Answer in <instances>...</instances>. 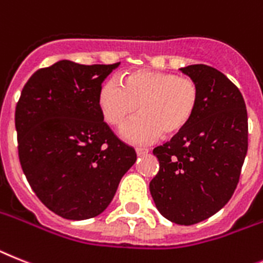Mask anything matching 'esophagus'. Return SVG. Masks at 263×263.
<instances>
[{
  "mask_svg": "<svg viewBox=\"0 0 263 263\" xmlns=\"http://www.w3.org/2000/svg\"><path fill=\"white\" fill-rule=\"evenodd\" d=\"M135 151H136V154H138V156H142V155H145V154H148V148H145V147H138Z\"/></svg>",
  "mask_w": 263,
  "mask_h": 263,
  "instance_id": "34e87169",
  "label": "esophagus"
}]
</instances>
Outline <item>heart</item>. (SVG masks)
<instances>
[{"label":"heart","mask_w":263,"mask_h":263,"mask_svg":"<svg viewBox=\"0 0 263 263\" xmlns=\"http://www.w3.org/2000/svg\"><path fill=\"white\" fill-rule=\"evenodd\" d=\"M199 87L187 76L160 70L139 69L119 83L105 81L99 89L101 116L111 127H121L139 112L135 120L121 131L125 140L145 144L159 136L183 131L199 104Z\"/></svg>","instance_id":"1"}]
</instances>
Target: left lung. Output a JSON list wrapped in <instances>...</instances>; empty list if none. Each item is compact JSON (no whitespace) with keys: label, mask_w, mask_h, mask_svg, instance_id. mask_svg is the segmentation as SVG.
<instances>
[{"label":"left lung","mask_w":263,"mask_h":263,"mask_svg":"<svg viewBox=\"0 0 263 263\" xmlns=\"http://www.w3.org/2000/svg\"><path fill=\"white\" fill-rule=\"evenodd\" d=\"M199 87V104L183 131L154 148L159 171L149 182L156 209L176 224L210 218L233 196L248 154L243 96L222 72L195 64L180 68Z\"/></svg>","instance_id":"obj_1"}]
</instances>
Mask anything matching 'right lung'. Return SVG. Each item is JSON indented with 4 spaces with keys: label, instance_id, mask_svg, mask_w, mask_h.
Returning a JSON list of instances; mask_svg holds the SVG:
<instances>
[{
    "label": "right lung",
    "instance_id": "obj_1",
    "mask_svg": "<svg viewBox=\"0 0 263 263\" xmlns=\"http://www.w3.org/2000/svg\"><path fill=\"white\" fill-rule=\"evenodd\" d=\"M119 64L57 61L32 74L15 107L24 174L39 199L65 219L103 213L136 162L98 104L101 83Z\"/></svg>",
    "mask_w": 263,
    "mask_h": 263
}]
</instances>
